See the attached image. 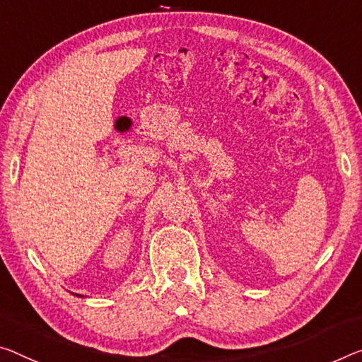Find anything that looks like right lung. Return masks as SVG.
Here are the masks:
<instances>
[{"mask_svg":"<svg viewBox=\"0 0 362 362\" xmlns=\"http://www.w3.org/2000/svg\"><path fill=\"white\" fill-rule=\"evenodd\" d=\"M77 296H81V294H77Z\"/></svg>","mask_w":362,"mask_h":362,"instance_id":"add662e5","label":"right lung"}]
</instances>
